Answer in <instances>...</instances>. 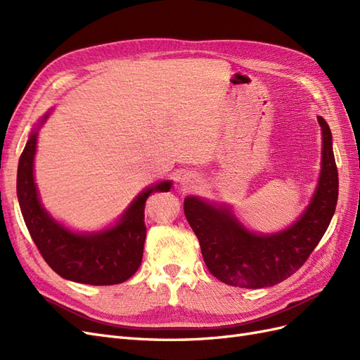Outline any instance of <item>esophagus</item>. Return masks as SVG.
<instances>
[{"instance_id":"34e87169","label":"esophagus","mask_w":360,"mask_h":360,"mask_svg":"<svg viewBox=\"0 0 360 360\" xmlns=\"http://www.w3.org/2000/svg\"><path fill=\"white\" fill-rule=\"evenodd\" d=\"M180 183H181V186H183L184 189H191V188H193L195 184L198 183V177H197V174H192V172H184V174H183V177H181V180H180Z\"/></svg>"}]
</instances>
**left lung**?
<instances>
[{
  "label": "left lung",
  "mask_w": 360,
  "mask_h": 360,
  "mask_svg": "<svg viewBox=\"0 0 360 360\" xmlns=\"http://www.w3.org/2000/svg\"><path fill=\"white\" fill-rule=\"evenodd\" d=\"M317 120L323 135L319 186L299 219L285 230L252 233L228 205L184 198V216L198 237L204 263L224 284L242 288L279 284L304 264L328 230L338 201V169L330 127L323 117Z\"/></svg>",
  "instance_id": "8db88e82"
}]
</instances>
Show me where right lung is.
<instances>
[{
  "label": "right lung",
  "mask_w": 360,
  "mask_h": 360,
  "mask_svg": "<svg viewBox=\"0 0 360 360\" xmlns=\"http://www.w3.org/2000/svg\"><path fill=\"white\" fill-rule=\"evenodd\" d=\"M48 117L49 112L32 129L18 165V200L30 236L43 259L61 278L90 285L122 284L143 261L146 201L151 193L168 192L172 183L159 181L141 192L111 228L99 233L70 231L43 209L32 174L39 129Z\"/></svg>",
  "instance_id": "add662e5"
}]
</instances>
